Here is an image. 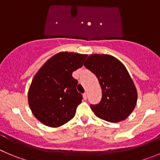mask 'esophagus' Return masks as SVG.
<instances>
[{"mask_svg":"<svg viewBox=\"0 0 160 160\" xmlns=\"http://www.w3.org/2000/svg\"><path fill=\"white\" fill-rule=\"evenodd\" d=\"M83 98H84V99H87V98H88V93H87V92H84V93L83 94Z\"/></svg>","mask_w":160,"mask_h":160,"instance_id":"34e87169","label":"esophagus"}]
</instances>
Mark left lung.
<instances>
[{
    "mask_svg": "<svg viewBox=\"0 0 160 160\" xmlns=\"http://www.w3.org/2000/svg\"><path fill=\"white\" fill-rule=\"evenodd\" d=\"M98 78L102 99L91 105L97 117L110 122L125 120L134 110L137 92L132 78L123 64L107 54H92L83 64Z\"/></svg>",
    "mask_w": 160,
    "mask_h": 160,
    "instance_id": "1",
    "label": "left lung"
}]
</instances>
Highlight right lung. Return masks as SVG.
I'll return each mask as SVG.
<instances>
[{
  "mask_svg": "<svg viewBox=\"0 0 160 160\" xmlns=\"http://www.w3.org/2000/svg\"><path fill=\"white\" fill-rule=\"evenodd\" d=\"M87 54L61 52L40 68L28 92V103L38 121L50 127H58L71 120L83 96L72 72L83 66Z\"/></svg>",
  "mask_w": 160,
  "mask_h": 160,
  "instance_id": "add662e5",
  "label": "right lung"
}]
</instances>
